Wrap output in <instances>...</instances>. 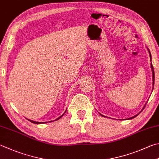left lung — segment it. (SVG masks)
Segmentation results:
<instances>
[{"label":"left lung","mask_w":159,"mask_h":159,"mask_svg":"<svg viewBox=\"0 0 159 159\" xmlns=\"http://www.w3.org/2000/svg\"><path fill=\"white\" fill-rule=\"evenodd\" d=\"M148 51H149V57H150V60H151V61H152V55H151V53H150V51H149V50L148 48ZM151 68H152V80H153V86H154V68H153V66H152V64L151 63ZM152 91H153V89H152ZM146 106V104H145V105L144 106V107L143 108V109L140 111L138 113V114H136V116H133V117H131V118H128L127 120H131V119H133V118H135V117H136L138 115H139L140 113H141V111H142L144 109V108H145V107ZM102 116V117H106V116H103V115H102V114H100Z\"/></svg>","instance_id":"1"}]
</instances>
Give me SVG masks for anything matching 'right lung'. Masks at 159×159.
<instances>
[{
    "label": "right lung",
    "instance_id": "obj_1",
    "mask_svg": "<svg viewBox=\"0 0 159 159\" xmlns=\"http://www.w3.org/2000/svg\"><path fill=\"white\" fill-rule=\"evenodd\" d=\"M66 111L63 113V114L61 116H59V118H57L55 120H53V121H56V120H59V119H60L61 117L64 115V113H66ZM29 121H30L31 122H32V123H34V124H44V123H46V122H36V121H33V120H28ZM50 122H52V120H51V121H50Z\"/></svg>",
    "mask_w": 159,
    "mask_h": 159
}]
</instances>
